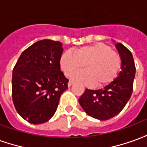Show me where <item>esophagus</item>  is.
I'll return each mask as SVG.
<instances>
[{
    "mask_svg": "<svg viewBox=\"0 0 147 147\" xmlns=\"http://www.w3.org/2000/svg\"><path fill=\"white\" fill-rule=\"evenodd\" d=\"M74 84V83L73 82H72V81H69V82H68V83H67V85H68V86H72V85H73Z\"/></svg>",
    "mask_w": 147,
    "mask_h": 147,
    "instance_id": "34e87169",
    "label": "esophagus"
}]
</instances>
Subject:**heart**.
Returning a JSON list of instances; mask_svg holds the SVG:
<instances>
[{
    "mask_svg": "<svg viewBox=\"0 0 147 147\" xmlns=\"http://www.w3.org/2000/svg\"><path fill=\"white\" fill-rule=\"evenodd\" d=\"M85 64L86 70L76 73ZM122 66L120 55L102 42L66 51L60 57V67L66 76L87 86H107L117 79Z\"/></svg>",
    "mask_w": 147,
    "mask_h": 147,
    "instance_id": "b5f03b06",
    "label": "heart"
}]
</instances>
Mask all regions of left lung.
Here are the masks:
<instances>
[{"label":"left lung","instance_id":"8db88e82","mask_svg":"<svg viewBox=\"0 0 147 147\" xmlns=\"http://www.w3.org/2000/svg\"><path fill=\"white\" fill-rule=\"evenodd\" d=\"M116 47L122 60L121 71L117 79L103 89H86L79 99L83 110L90 117L98 120H109L120 113L133 91L136 75L133 56L129 49L121 43H117Z\"/></svg>","mask_w":147,"mask_h":147}]
</instances>
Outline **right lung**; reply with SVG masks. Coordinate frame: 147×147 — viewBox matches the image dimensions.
Instances as JSON below:
<instances>
[{"mask_svg":"<svg viewBox=\"0 0 147 147\" xmlns=\"http://www.w3.org/2000/svg\"><path fill=\"white\" fill-rule=\"evenodd\" d=\"M62 44L44 39L25 49L13 68L12 101L17 113L33 124L48 121L57 109L68 80L60 67Z\"/></svg>","mask_w":147,"mask_h":147,"instance_id":"1","label":"right lung"}]
</instances>
